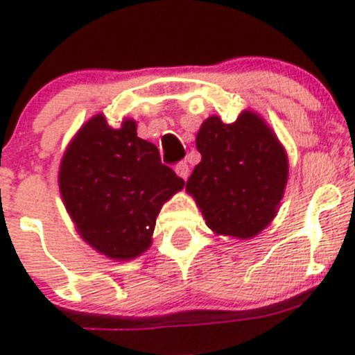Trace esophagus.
I'll return each mask as SVG.
<instances>
[{
    "label": "esophagus",
    "mask_w": 355,
    "mask_h": 355,
    "mask_svg": "<svg viewBox=\"0 0 355 355\" xmlns=\"http://www.w3.org/2000/svg\"><path fill=\"white\" fill-rule=\"evenodd\" d=\"M174 171H175V174L180 175L181 180H184V181H187L188 175H190V167H188V163H184V162L178 163Z\"/></svg>",
    "instance_id": "obj_1"
}]
</instances>
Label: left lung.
Masks as SVG:
<instances>
[{"instance_id": "obj_1", "label": "left lung", "mask_w": 355, "mask_h": 355, "mask_svg": "<svg viewBox=\"0 0 355 355\" xmlns=\"http://www.w3.org/2000/svg\"><path fill=\"white\" fill-rule=\"evenodd\" d=\"M200 159L187 181L206 224L225 236L250 238L270 224L288 181L277 137L252 112L236 122L206 119L197 133Z\"/></svg>"}]
</instances>
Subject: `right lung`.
<instances>
[{"mask_svg": "<svg viewBox=\"0 0 355 355\" xmlns=\"http://www.w3.org/2000/svg\"><path fill=\"white\" fill-rule=\"evenodd\" d=\"M58 183L81 238L119 261L150 245L163 202L184 187L158 147L137 137L135 121L114 130L103 115L90 119L65 150Z\"/></svg>", "mask_w": 355, "mask_h": 355, "instance_id": "1", "label": "right lung"}]
</instances>
